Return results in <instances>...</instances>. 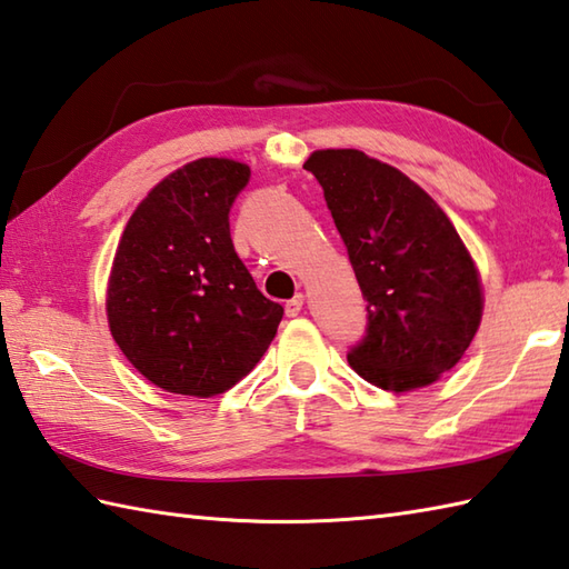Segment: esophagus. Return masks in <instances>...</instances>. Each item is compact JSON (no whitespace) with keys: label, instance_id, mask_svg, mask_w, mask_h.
Here are the masks:
<instances>
[{"label":"esophagus","instance_id":"esophagus-1","mask_svg":"<svg viewBox=\"0 0 569 569\" xmlns=\"http://www.w3.org/2000/svg\"><path fill=\"white\" fill-rule=\"evenodd\" d=\"M303 303H306V296L303 293H296L291 300H286V316L288 318H296L300 310H303Z\"/></svg>","mask_w":569,"mask_h":569}]
</instances>
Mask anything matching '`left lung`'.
<instances>
[{
  "label": "left lung",
  "mask_w": 569,
  "mask_h": 569,
  "mask_svg": "<svg viewBox=\"0 0 569 569\" xmlns=\"http://www.w3.org/2000/svg\"><path fill=\"white\" fill-rule=\"evenodd\" d=\"M303 167L322 187L367 300V336L350 367L389 392L437 382L483 318L481 273L447 211L362 150H316Z\"/></svg>",
  "instance_id": "1"
}]
</instances>
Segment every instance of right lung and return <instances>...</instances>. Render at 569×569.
Segmentation results:
<instances>
[{"mask_svg":"<svg viewBox=\"0 0 569 569\" xmlns=\"http://www.w3.org/2000/svg\"><path fill=\"white\" fill-rule=\"evenodd\" d=\"M251 167L199 158L132 211L106 291L110 336L154 387L214 397L247 377L276 338L283 306L233 251L229 209Z\"/></svg>","mask_w":569,"mask_h":569,"instance_id":"add662e5","label":"right lung"}]
</instances>
